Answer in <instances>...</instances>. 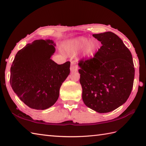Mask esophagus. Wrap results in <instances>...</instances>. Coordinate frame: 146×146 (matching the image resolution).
<instances>
[{
	"label": "esophagus",
	"mask_w": 146,
	"mask_h": 146,
	"mask_svg": "<svg viewBox=\"0 0 146 146\" xmlns=\"http://www.w3.org/2000/svg\"><path fill=\"white\" fill-rule=\"evenodd\" d=\"M70 70L71 71H78V65L76 64L75 62L72 61L71 63V66H70Z\"/></svg>",
	"instance_id": "1"
}]
</instances>
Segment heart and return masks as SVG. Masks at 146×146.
I'll return each mask as SVG.
<instances>
[{"label":"heart","mask_w":146,"mask_h":146,"mask_svg":"<svg viewBox=\"0 0 146 146\" xmlns=\"http://www.w3.org/2000/svg\"><path fill=\"white\" fill-rule=\"evenodd\" d=\"M70 52L75 54L80 50L81 55L83 58H90L97 52L98 48V43L95 39H88L85 38H78L70 41L68 44Z\"/></svg>","instance_id":"heart-1"}]
</instances>
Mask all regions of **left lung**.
<instances>
[{
	"mask_svg": "<svg viewBox=\"0 0 146 146\" xmlns=\"http://www.w3.org/2000/svg\"><path fill=\"white\" fill-rule=\"evenodd\" d=\"M102 46L89 60L79 61L80 83L86 106L107 113L127 100L134 84L132 56L122 40L111 32L93 35Z\"/></svg>",
	"mask_w": 146,
	"mask_h": 146,
	"instance_id": "obj_1",
	"label": "left lung"
}]
</instances>
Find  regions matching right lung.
<instances>
[{
	"instance_id": "obj_1",
	"label": "right lung",
	"mask_w": 146,
	"mask_h": 146,
	"mask_svg": "<svg viewBox=\"0 0 146 146\" xmlns=\"http://www.w3.org/2000/svg\"><path fill=\"white\" fill-rule=\"evenodd\" d=\"M55 46L52 40H35L19 51L12 62L11 87L21 100L33 109L52 106L70 73V61L58 64L51 59Z\"/></svg>"
}]
</instances>
